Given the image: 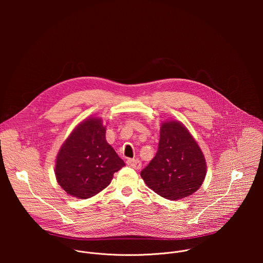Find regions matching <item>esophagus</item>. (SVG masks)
I'll return each mask as SVG.
<instances>
[{
	"label": "esophagus",
	"mask_w": 263,
	"mask_h": 263,
	"mask_svg": "<svg viewBox=\"0 0 263 263\" xmlns=\"http://www.w3.org/2000/svg\"><path fill=\"white\" fill-rule=\"evenodd\" d=\"M127 164L135 170H139L141 167V162L138 159H128Z\"/></svg>",
	"instance_id": "34e87169"
}]
</instances>
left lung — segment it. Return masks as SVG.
<instances>
[{
  "instance_id": "obj_1",
  "label": "left lung",
  "mask_w": 263,
  "mask_h": 263,
  "mask_svg": "<svg viewBox=\"0 0 263 263\" xmlns=\"http://www.w3.org/2000/svg\"><path fill=\"white\" fill-rule=\"evenodd\" d=\"M206 168L205 157L190 131L180 122L170 121L161 125L158 151L140 176L157 195L176 201L200 189Z\"/></svg>"
}]
</instances>
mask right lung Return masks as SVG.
I'll use <instances>...</instances> for the list:
<instances>
[{
  "mask_svg": "<svg viewBox=\"0 0 263 263\" xmlns=\"http://www.w3.org/2000/svg\"><path fill=\"white\" fill-rule=\"evenodd\" d=\"M106 128L99 118H89L61 145L55 166L58 184L78 199H89L110 184L125 162L106 141Z\"/></svg>",
  "mask_w": 263,
  "mask_h": 263,
  "instance_id": "right-lung-1",
  "label": "right lung"
}]
</instances>
